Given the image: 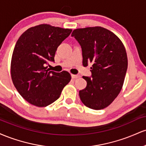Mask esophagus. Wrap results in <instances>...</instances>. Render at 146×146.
Listing matches in <instances>:
<instances>
[{
	"instance_id": "34e87169",
	"label": "esophagus",
	"mask_w": 146,
	"mask_h": 146,
	"mask_svg": "<svg viewBox=\"0 0 146 146\" xmlns=\"http://www.w3.org/2000/svg\"><path fill=\"white\" fill-rule=\"evenodd\" d=\"M80 75H71V78L73 79H76V78H80Z\"/></svg>"
}]
</instances>
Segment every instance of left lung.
Instances as JSON below:
<instances>
[{"label": "left lung", "instance_id": "obj_1", "mask_svg": "<svg viewBox=\"0 0 146 146\" xmlns=\"http://www.w3.org/2000/svg\"><path fill=\"white\" fill-rule=\"evenodd\" d=\"M71 36L80 44L84 66L92 64L91 77L80 90L81 101L93 110L106 108L121 91L128 68L126 51L115 33L101 27L73 30Z\"/></svg>", "mask_w": 146, "mask_h": 146}]
</instances>
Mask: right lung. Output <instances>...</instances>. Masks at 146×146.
<instances>
[{
  "label": "right lung",
  "mask_w": 146,
  "mask_h": 146,
  "mask_svg": "<svg viewBox=\"0 0 146 146\" xmlns=\"http://www.w3.org/2000/svg\"><path fill=\"white\" fill-rule=\"evenodd\" d=\"M71 31L42 24L29 28L18 38L11 58V76L18 93L29 103L38 107L51 104L71 81L68 72L51 71L46 65L54 62L57 48Z\"/></svg>",
  "instance_id": "obj_1"
}]
</instances>
